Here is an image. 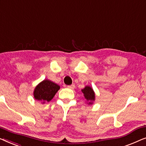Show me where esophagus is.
Segmentation results:
<instances>
[{
  "instance_id": "1",
  "label": "esophagus",
  "mask_w": 146,
  "mask_h": 146,
  "mask_svg": "<svg viewBox=\"0 0 146 146\" xmlns=\"http://www.w3.org/2000/svg\"><path fill=\"white\" fill-rule=\"evenodd\" d=\"M67 88L70 89H73L75 88V85H68L67 86Z\"/></svg>"
}]
</instances>
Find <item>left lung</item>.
I'll return each instance as SVG.
<instances>
[{
    "instance_id": "8db88e82",
    "label": "left lung",
    "mask_w": 146,
    "mask_h": 146,
    "mask_svg": "<svg viewBox=\"0 0 146 146\" xmlns=\"http://www.w3.org/2000/svg\"><path fill=\"white\" fill-rule=\"evenodd\" d=\"M85 96L86 100L89 102V104H92L93 102L95 100V94L93 91V88L89 86H86L83 89L81 90Z\"/></svg>"
}]
</instances>
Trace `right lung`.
I'll use <instances>...</instances> for the list:
<instances>
[{
    "mask_svg": "<svg viewBox=\"0 0 146 146\" xmlns=\"http://www.w3.org/2000/svg\"><path fill=\"white\" fill-rule=\"evenodd\" d=\"M59 89L60 87L56 83L48 79L44 80L35 88L34 91V98L42 102V103L50 102Z\"/></svg>",
    "mask_w": 146,
    "mask_h": 146,
    "instance_id": "obj_1",
    "label": "right lung"
}]
</instances>
